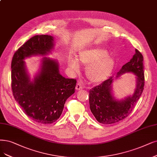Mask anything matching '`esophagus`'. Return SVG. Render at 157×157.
I'll list each match as a JSON object with an SVG mask.
<instances>
[{"instance_id":"1","label":"esophagus","mask_w":157,"mask_h":157,"mask_svg":"<svg viewBox=\"0 0 157 157\" xmlns=\"http://www.w3.org/2000/svg\"><path fill=\"white\" fill-rule=\"evenodd\" d=\"M83 89V85L81 84V83H78L77 85H76V86H75V89H76L77 90H82V89Z\"/></svg>"}]
</instances>
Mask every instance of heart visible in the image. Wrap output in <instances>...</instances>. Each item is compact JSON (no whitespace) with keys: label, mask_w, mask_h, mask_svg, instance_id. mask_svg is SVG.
<instances>
[{"label":"heart","mask_w":157,"mask_h":157,"mask_svg":"<svg viewBox=\"0 0 157 157\" xmlns=\"http://www.w3.org/2000/svg\"><path fill=\"white\" fill-rule=\"evenodd\" d=\"M107 53L105 50L94 48L83 50L78 54V61L86 66L85 75L90 82L101 83L106 80L112 73L114 60ZM78 61L72 60L69 63L70 68L75 72L79 71Z\"/></svg>","instance_id":"b5f03b06"}]
</instances>
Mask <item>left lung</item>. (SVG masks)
Masks as SVG:
<instances>
[{
    "mask_svg": "<svg viewBox=\"0 0 157 157\" xmlns=\"http://www.w3.org/2000/svg\"><path fill=\"white\" fill-rule=\"evenodd\" d=\"M144 58L138 50L132 59L121 67L117 77L125 73H132L136 76L134 93L124 99H116L113 92L114 79L111 77L100 85L89 90V104L92 113L98 122L111 124L124 120L134 109L141 96L144 86Z\"/></svg>",
    "mask_w": 157,
    "mask_h": 157,
    "instance_id": "1",
    "label": "left lung"
}]
</instances>
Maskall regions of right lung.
Segmentation results:
<instances>
[{
    "label": "right lung",
    "mask_w": 157,
    "mask_h": 157,
    "mask_svg": "<svg viewBox=\"0 0 157 157\" xmlns=\"http://www.w3.org/2000/svg\"><path fill=\"white\" fill-rule=\"evenodd\" d=\"M54 38L48 35L35 36L17 50L11 61V88L16 101L23 112L42 124L55 122L63 111L68 98L75 92L76 80L59 73V63L45 57L54 48ZM39 55V72L31 80L24 60Z\"/></svg>",
    "instance_id": "obj_1"
}]
</instances>
